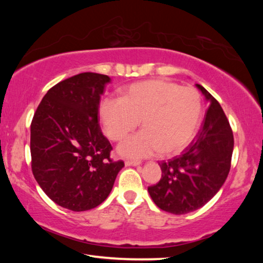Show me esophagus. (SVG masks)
Here are the masks:
<instances>
[{
    "label": "esophagus",
    "instance_id": "34e87169",
    "mask_svg": "<svg viewBox=\"0 0 263 263\" xmlns=\"http://www.w3.org/2000/svg\"><path fill=\"white\" fill-rule=\"evenodd\" d=\"M141 161L140 160H125V165L126 166H138L140 165Z\"/></svg>",
    "mask_w": 263,
    "mask_h": 263
}]
</instances>
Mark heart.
I'll return each mask as SVG.
<instances>
[{
  "mask_svg": "<svg viewBox=\"0 0 263 263\" xmlns=\"http://www.w3.org/2000/svg\"><path fill=\"white\" fill-rule=\"evenodd\" d=\"M99 116L110 140L121 141L141 121L143 130L123 141L125 157L143 158L163 153H181L194 139L202 119V102L197 89L167 80H148L123 89L121 98L106 97Z\"/></svg>",
  "mask_w": 263,
  "mask_h": 263,
  "instance_id": "obj_1",
  "label": "heart"
}]
</instances>
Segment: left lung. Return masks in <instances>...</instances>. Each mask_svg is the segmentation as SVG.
I'll list each match as a JSON object with an SVG mask.
<instances>
[{"mask_svg": "<svg viewBox=\"0 0 263 263\" xmlns=\"http://www.w3.org/2000/svg\"><path fill=\"white\" fill-rule=\"evenodd\" d=\"M209 107L197 138L182 155L161 161L160 181L148 187L156 205L174 215H184L204 205L219 191L231 170L233 131L217 99L197 85Z\"/></svg>", "mask_w": 263, "mask_h": 263, "instance_id": "1", "label": "left lung"}]
</instances>
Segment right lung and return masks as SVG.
<instances>
[{
    "mask_svg": "<svg viewBox=\"0 0 263 263\" xmlns=\"http://www.w3.org/2000/svg\"><path fill=\"white\" fill-rule=\"evenodd\" d=\"M110 78L85 72L52 87L30 125L31 170L55 203L72 211L106 200L124 161L110 158L111 146L98 123L100 96Z\"/></svg>",
    "mask_w": 263,
    "mask_h": 263,
    "instance_id": "add662e5",
    "label": "right lung"
}]
</instances>
